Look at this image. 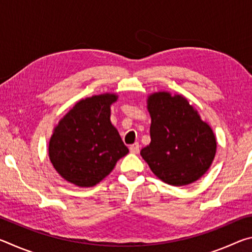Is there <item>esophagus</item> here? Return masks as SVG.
Listing matches in <instances>:
<instances>
[{
	"mask_svg": "<svg viewBox=\"0 0 252 252\" xmlns=\"http://www.w3.org/2000/svg\"><path fill=\"white\" fill-rule=\"evenodd\" d=\"M139 150H140V146H139V143L138 142H135V143H133V144H131L130 146V152L131 153H138L139 152Z\"/></svg>",
	"mask_w": 252,
	"mask_h": 252,
	"instance_id": "esophagus-1",
	"label": "esophagus"
}]
</instances>
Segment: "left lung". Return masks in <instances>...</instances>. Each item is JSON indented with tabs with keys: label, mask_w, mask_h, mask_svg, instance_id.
I'll return each mask as SVG.
<instances>
[{
	"label": "left lung",
	"mask_w": 252,
	"mask_h": 252,
	"mask_svg": "<svg viewBox=\"0 0 252 252\" xmlns=\"http://www.w3.org/2000/svg\"><path fill=\"white\" fill-rule=\"evenodd\" d=\"M151 142L140 155L168 185L182 187L201 178L216 156L215 134L181 95L153 93L148 99Z\"/></svg>",
	"instance_id": "8db88e82"
}]
</instances>
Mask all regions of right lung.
I'll use <instances>...</instances> for the list:
<instances>
[{
  "mask_svg": "<svg viewBox=\"0 0 252 252\" xmlns=\"http://www.w3.org/2000/svg\"><path fill=\"white\" fill-rule=\"evenodd\" d=\"M116 94L94 95L78 102L51 136L49 156L54 169L78 187H93L129 152L110 121Z\"/></svg>",
  "mask_w": 252,
  "mask_h": 252,
  "instance_id": "obj_1",
  "label": "right lung"
}]
</instances>
